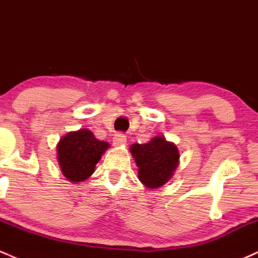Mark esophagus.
<instances>
[{
  "label": "esophagus",
  "mask_w": 258,
  "mask_h": 258,
  "mask_svg": "<svg viewBox=\"0 0 258 258\" xmlns=\"http://www.w3.org/2000/svg\"><path fill=\"white\" fill-rule=\"evenodd\" d=\"M126 142H127V138L123 133H117V135H115L114 138H112V143H114V146H123V144H126Z\"/></svg>",
  "instance_id": "1"
}]
</instances>
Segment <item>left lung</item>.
Returning a JSON list of instances; mask_svg holds the SVG:
<instances>
[{
  "label": "left lung",
  "mask_w": 258,
  "mask_h": 258,
  "mask_svg": "<svg viewBox=\"0 0 258 258\" xmlns=\"http://www.w3.org/2000/svg\"><path fill=\"white\" fill-rule=\"evenodd\" d=\"M130 149L138 166L139 180L150 189L167 183L178 166V149L161 136L146 144H132Z\"/></svg>",
  "instance_id": "left-lung-1"
}]
</instances>
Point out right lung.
I'll return each mask as SVG.
<instances>
[{"label":"right lung","mask_w":258,"mask_h":258,"mask_svg":"<svg viewBox=\"0 0 258 258\" xmlns=\"http://www.w3.org/2000/svg\"><path fill=\"white\" fill-rule=\"evenodd\" d=\"M109 147L108 142L97 139L88 130L65 135L57 146L58 162L65 178L73 183L87 179Z\"/></svg>","instance_id":"obj_1"}]
</instances>
